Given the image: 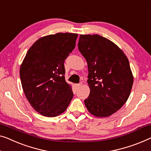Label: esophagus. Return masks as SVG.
Masks as SVG:
<instances>
[{
  "mask_svg": "<svg viewBox=\"0 0 151 151\" xmlns=\"http://www.w3.org/2000/svg\"><path fill=\"white\" fill-rule=\"evenodd\" d=\"M81 86H82V83H78V84H76L75 85V87H76V89L80 88V87H81Z\"/></svg>",
  "mask_w": 151,
  "mask_h": 151,
  "instance_id": "34e87169",
  "label": "esophagus"
}]
</instances>
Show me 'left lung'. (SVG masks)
I'll use <instances>...</instances> for the list:
<instances>
[{"instance_id":"8db88e82","label":"left lung","mask_w":151,"mask_h":151,"mask_svg":"<svg viewBox=\"0 0 151 151\" xmlns=\"http://www.w3.org/2000/svg\"><path fill=\"white\" fill-rule=\"evenodd\" d=\"M78 47L88 66L90 93L85 106L93 116H111L131 93L134 76L129 60L116 45L98 35H80Z\"/></svg>"}]
</instances>
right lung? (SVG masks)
Returning <instances> with one entry per match:
<instances>
[{
	"mask_svg": "<svg viewBox=\"0 0 151 151\" xmlns=\"http://www.w3.org/2000/svg\"><path fill=\"white\" fill-rule=\"evenodd\" d=\"M78 35L62 33L40 38L27 52L19 70L24 94L36 111L53 117L66 111L73 98L65 81L64 63Z\"/></svg>",
	"mask_w": 151,
	"mask_h": 151,
	"instance_id": "1",
	"label": "right lung"
}]
</instances>
